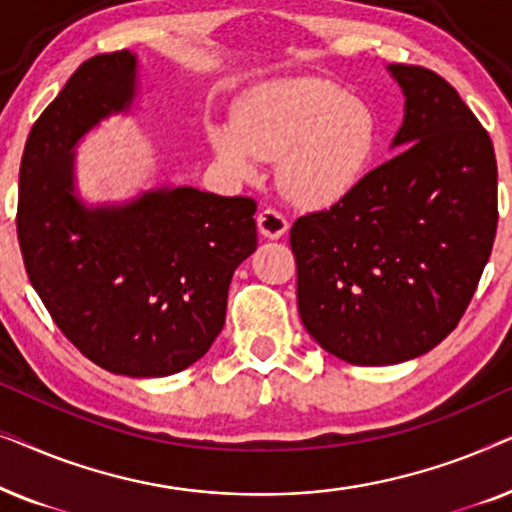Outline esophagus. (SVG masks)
Instances as JSON below:
<instances>
[{
    "label": "esophagus",
    "instance_id": "obj_1",
    "mask_svg": "<svg viewBox=\"0 0 512 512\" xmlns=\"http://www.w3.org/2000/svg\"><path fill=\"white\" fill-rule=\"evenodd\" d=\"M256 223L258 233L268 237V240H279V237L286 235V230H289V221H286L279 212H275V209H263V212L258 214Z\"/></svg>",
    "mask_w": 512,
    "mask_h": 512
}]
</instances>
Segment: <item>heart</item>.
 <instances>
[{"instance_id":"heart-1","label":"heart","mask_w":512,"mask_h":512,"mask_svg":"<svg viewBox=\"0 0 512 512\" xmlns=\"http://www.w3.org/2000/svg\"><path fill=\"white\" fill-rule=\"evenodd\" d=\"M214 156L249 181L258 163L275 160L277 184L293 205L331 209L366 184L382 125L368 102L324 79H282L249 90L235 121H212Z\"/></svg>"}]
</instances>
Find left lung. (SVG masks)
<instances>
[{"instance_id":"8db88e82","label":"left lung","mask_w":512,"mask_h":512,"mask_svg":"<svg viewBox=\"0 0 512 512\" xmlns=\"http://www.w3.org/2000/svg\"><path fill=\"white\" fill-rule=\"evenodd\" d=\"M387 72L405 97L401 153L291 228L303 326L354 366L417 359L454 331L499 219L494 146L473 111L431 69Z\"/></svg>"}]
</instances>
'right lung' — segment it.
I'll list each match as a JSON object with an SVG mask.
<instances>
[{
	"label": "right lung",
	"mask_w": 512,
	"mask_h": 512,
	"mask_svg": "<svg viewBox=\"0 0 512 512\" xmlns=\"http://www.w3.org/2000/svg\"><path fill=\"white\" fill-rule=\"evenodd\" d=\"M137 95L135 53L76 69L27 137L18 242L34 291L83 356L116 375L165 377L202 359L226 324L230 279L256 251V202L172 184L83 200L74 149Z\"/></svg>",
	"instance_id": "1"
}]
</instances>
